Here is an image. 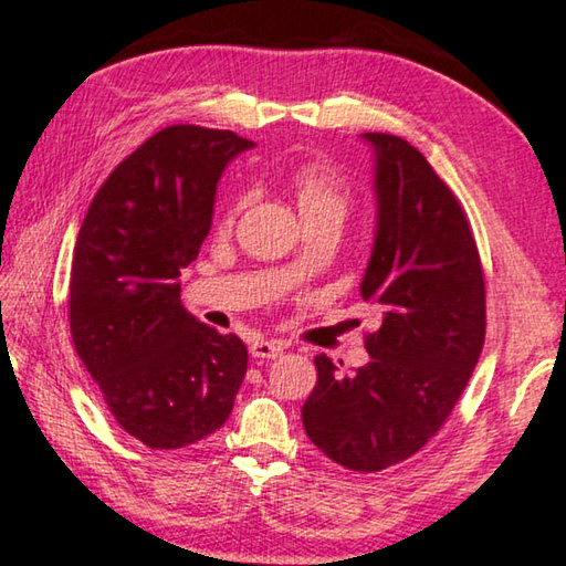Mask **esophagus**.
<instances>
[{
	"label": "esophagus",
	"instance_id": "1",
	"mask_svg": "<svg viewBox=\"0 0 566 566\" xmlns=\"http://www.w3.org/2000/svg\"><path fill=\"white\" fill-rule=\"evenodd\" d=\"M284 352V344L276 339H256L252 347H249V354L254 359H276Z\"/></svg>",
	"mask_w": 566,
	"mask_h": 566
}]
</instances>
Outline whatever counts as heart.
<instances>
[{
  "mask_svg": "<svg viewBox=\"0 0 566 566\" xmlns=\"http://www.w3.org/2000/svg\"><path fill=\"white\" fill-rule=\"evenodd\" d=\"M290 187L304 224L322 222V219L342 224L344 217L349 214L352 189L339 171L324 165V161H310V165L296 167L290 177ZM237 212L239 205L227 209L224 227L234 222Z\"/></svg>",
  "mask_w": 566,
  "mask_h": 566,
  "instance_id": "1",
  "label": "heart"
}]
</instances>
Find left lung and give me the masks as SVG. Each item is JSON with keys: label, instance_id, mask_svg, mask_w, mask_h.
Listing matches in <instances>:
<instances>
[{"label": "left lung", "instance_id": "obj_1", "mask_svg": "<svg viewBox=\"0 0 566 566\" xmlns=\"http://www.w3.org/2000/svg\"><path fill=\"white\" fill-rule=\"evenodd\" d=\"M375 147L377 234L359 292L381 314L364 337L371 361L339 375L314 357L306 437L352 472L417 454L462 397L484 347V272L462 205L419 149L367 132Z\"/></svg>", "mask_w": 566, "mask_h": 566}]
</instances>
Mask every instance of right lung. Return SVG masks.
I'll use <instances>...</instances> for the list:
<instances>
[{
	"label": "right lung",
	"instance_id": "1",
	"mask_svg": "<svg viewBox=\"0 0 566 566\" xmlns=\"http://www.w3.org/2000/svg\"><path fill=\"white\" fill-rule=\"evenodd\" d=\"M249 142L175 124L104 179L72 254L74 349L124 432L179 449L224 424L247 347L181 306L179 276L209 234L217 181Z\"/></svg>",
	"mask_w": 566,
	"mask_h": 566
}]
</instances>
